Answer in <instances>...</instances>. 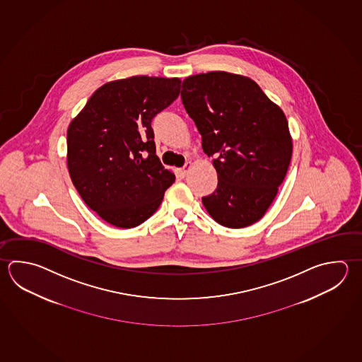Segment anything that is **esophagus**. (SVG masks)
Instances as JSON below:
<instances>
[{
	"label": "esophagus",
	"instance_id": "34e87169",
	"mask_svg": "<svg viewBox=\"0 0 362 362\" xmlns=\"http://www.w3.org/2000/svg\"><path fill=\"white\" fill-rule=\"evenodd\" d=\"M189 168H191V163H187V164H185V166H183V168L177 169V174H179V177H187V174H188V170H189Z\"/></svg>",
	"mask_w": 362,
	"mask_h": 362
}]
</instances>
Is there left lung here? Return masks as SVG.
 <instances>
[{"label":"left lung","mask_w":362,"mask_h":362,"mask_svg":"<svg viewBox=\"0 0 362 362\" xmlns=\"http://www.w3.org/2000/svg\"><path fill=\"white\" fill-rule=\"evenodd\" d=\"M182 88L185 111L218 173V187L202 204L221 226H251L272 205L291 163L284 112L252 79L226 71L188 76Z\"/></svg>","instance_id":"8db88e82"}]
</instances>
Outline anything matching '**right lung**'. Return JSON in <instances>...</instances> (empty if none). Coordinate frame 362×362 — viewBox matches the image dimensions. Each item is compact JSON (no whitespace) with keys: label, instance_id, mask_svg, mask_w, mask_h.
Here are the masks:
<instances>
[{"label":"right lung","instance_id":"obj_1","mask_svg":"<svg viewBox=\"0 0 362 362\" xmlns=\"http://www.w3.org/2000/svg\"><path fill=\"white\" fill-rule=\"evenodd\" d=\"M177 78L132 76L97 89L66 136L69 174L86 205L117 228L151 218L175 175L156 156L153 117L174 103Z\"/></svg>","mask_w":362,"mask_h":362}]
</instances>
